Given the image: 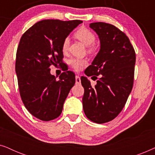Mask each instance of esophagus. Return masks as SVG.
Masks as SVG:
<instances>
[{
    "label": "esophagus",
    "instance_id": "obj_1",
    "mask_svg": "<svg viewBox=\"0 0 155 155\" xmlns=\"http://www.w3.org/2000/svg\"><path fill=\"white\" fill-rule=\"evenodd\" d=\"M80 82H81V80H80V78L79 75H76L75 76V82L76 84H80Z\"/></svg>",
    "mask_w": 155,
    "mask_h": 155
}]
</instances>
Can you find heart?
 Returning a JSON list of instances; mask_svg holds the SVG:
<instances>
[{
	"label": "heart",
	"mask_w": 155,
	"mask_h": 155,
	"mask_svg": "<svg viewBox=\"0 0 155 155\" xmlns=\"http://www.w3.org/2000/svg\"><path fill=\"white\" fill-rule=\"evenodd\" d=\"M75 37L79 39L80 41L82 42L84 45L88 46L90 50H92L94 48V45L93 44L94 43L95 37L94 34L92 31L85 27H82L78 29L75 32ZM69 46V39L65 38L62 44V49L63 51H67L68 48ZM70 65L71 67L76 71H80L84 65H87V61L84 58H73L69 61Z\"/></svg>",
	"instance_id": "b5f03b06"
}]
</instances>
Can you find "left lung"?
<instances>
[{
    "mask_svg": "<svg viewBox=\"0 0 155 155\" xmlns=\"http://www.w3.org/2000/svg\"><path fill=\"white\" fill-rule=\"evenodd\" d=\"M90 27L99 36L100 50L84 73L99 78L92 87L90 80L81 77L82 104L88 119L104 124L120 114L131 92L135 52L126 34L113 25L93 22Z\"/></svg>",
    "mask_w": 155,
    "mask_h": 155,
    "instance_id": "obj_1",
    "label": "left lung"
}]
</instances>
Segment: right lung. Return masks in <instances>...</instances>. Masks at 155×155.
<instances>
[{
  "label": "right lung",
  "mask_w": 155,
  "mask_h": 155,
  "mask_svg": "<svg viewBox=\"0 0 155 155\" xmlns=\"http://www.w3.org/2000/svg\"><path fill=\"white\" fill-rule=\"evenodd\" d=\"M82 22L41 20L27 29L20 39L15 61L20 97L29 113L44 121L61 115L65 99L75 83L73 72H63L57 80L49 67L62 64L63 42Z\"/></svg>",
  "instance_id": "1"
}]
</instances>
